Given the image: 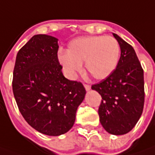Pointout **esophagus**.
I'll return each instance as SVG.
<instances>
[{"mask_svg": "<svg viewBox=\"0 0 155 155\" xmlns=\"http://www.w3.org/2000/svg\"><path fill=\"white\" fill-rule=\"evenodd\" d=\"M84 86H85V89H86V91H90V90H91V86L85 84V85H84Z\"/></svg>", "mask_w": 155, "mask_h": 155, "instance_id": "1", "label": "esophagus"}]
</instances>
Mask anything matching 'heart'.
<instances>
[{"label":"heart","mask_w":155,"mask_h":155,"mask_svg":"<svg viewBox=\"0 0 155 155\" xmlns=\"http://www.w3.org/2000/svg\"><path fill=\"white\" fill-rule=\"evenodd\" d=\"M120 53V45L112 36H86L71 41L67 52L59 51L58 59L70 79L76 76L85 63L92 77L104 80L116 69Z\"/></svg>","instance_id":"b5f03b06"}]
</instances>
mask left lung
I'll list each match as a JSON object with an SVG mask.
<instances>
[{
    "label": "left lung",
    "mask_w": 155,
    "mask_h": 155,
    "mask_svg": "<svg viewBox=\"0 0 155 155\" xmlns=\"http://www.w3.org/2000/svg\"><path fill=\"white\" fill-rule=\"evenodd\" d=\"M120 47L117 67L105 80L91 86L102 97L99 120L112 135H124L136 126L144 104L143 70L133 47L113 33Z\"/></svg>",
    "instance_id": "1"
}]
</instances>
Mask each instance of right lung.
<instances>
[{"label": "right lung", "instance_id": "obj_1", "mask_svg": "<svg viewBox=\"0 0 155 155\" xmlns=\"http://www.w3.org/2000/svg\"><path fill=\"white\" fill-rule=\"evenodd\" d=\"M58 39L35 35L16 57L12 91L20 113L34 129L47 136L68 132L86 96L81 82L64 77L58 59Z\"/></svg>", "mask_w": 155, "mask_h": 155}]
</instances>
